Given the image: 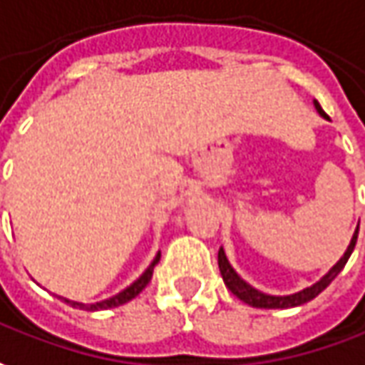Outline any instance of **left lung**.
<instances>
[{"label": "left lung", "mask_w": 365, "mask_h": 365, "mask_svg": "<svg viewBox=\"0 0 365 365\" xmlns=\"http://www.w3.org/2000/svg\"><path fill=\"white\" fill-rule=\"evenodd\" d=\"M313 105H315V110L319 113L321 117H325V119H327V115H325V110L321 108L319 103H317V101H313ZM358 232H359V224H358V228H356V232H354V236H351V242H349L347 250L344 252V257L339 258V260L333 264L331 269H329V272H325V274H323L315 284H311V287L303 289V291H299V293H293V295H267V293H262V291L255 289L252 284L246 283L245 279H240V274L232 269V264L228 262L224 248L218 250V267H220V274H222V279H224V283H226V287L232 291V295L238 297L240 301H245L246 305H250V307H257V309L299 307V305L307 303V301H311V299H315L323 289H327L333 279L344 270L347 258L351 257V252H354V248H356V242H358Z\"/></svg>", "instance_id": "left-lung-1"}]
</instances>
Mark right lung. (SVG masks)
Returning a JSON list of instances; mask_svg holds the SVG:
<instances>
[{"label": "right lung", "instance_id": "right-lung-1", "mask_svg": "<svg viewBox=\"0 0 365 365\" xmlns=\"http://www.w3.org/2000/svg\"><path fill=\"white\" fill-rule=\"evenodd\" d=\"M159 258H161V252L155 255V258L151 260V264L143 270V274H141L135 283L129 284L127 289H123V291L117 293V295L108 297V299H105V301H96V303H78V301H70V299H64V297H62V299H64V303H68L70 307L84 309V311H105V309H113V307H119V305H125V303H129L131 299H135V297L139 295L145 287L149 284L151 277H153V269H155V264L159 262Z\"/></svg>", "mask_w": 365, "mask_h": 365}]
</instances>
